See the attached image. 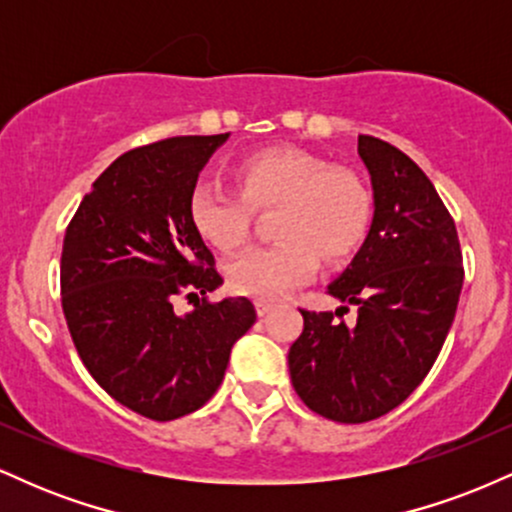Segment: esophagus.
<instances>
[{"mask_svg":"<svg viewBox=\"0 0 512 512\" xmlns=\"http://www.w3.org/2000/svg\"><path fill=\"white\" fill-rule=\"evenodd\" d=\"M255 308H257V315L264 317L267 313H272L274 303H272V301H260V298H257V301H255Z\"/></svg>","mask_w":512,"mask_h":512,"instance_id":"obj_1","label":"esophagus"}]
</instances>
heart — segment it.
<instances>
[{"label":"heart","instance_id":"heart-1","mask_svg":"<svg viewBox=\"0 0 512 512\" xmlns=\"http://www.w3.org/2000/svg\"><path fill=\"white\" fill-rule=\"evenodd\" d=\"M240 195L214 182L192 190L187 214L192 228L231 252L250 238L252 209H276V245L252 248L226 264L231 289L243 296L276 301L315 274L320 255H351L370 219V197L351 170L330 168L296 149H267L238 163Z\"/></svg>","mask_w":512,"mask_h":512}]
</instances>
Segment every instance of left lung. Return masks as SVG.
<instances>
[{
    "mask_svg": "<svg viewBox=\"0 0 512 512\" xmlns=\"http://www.w3.org/2000/svg\"><path fill=\"white\" fill-rule=\"evenodd\" d=\"M373 187V221L361 250L327 286L337 313L301 310L289 349L291 383L305 407L339 424H363L407 399L443 349L462 291L455 221L407 154L358 134ZM357 305V322L333 315Z\"/></svg>",
    "mask_w": 512,
    "mask_h": 512,
    "instance_id": "obj_1",
    "label": "left lung"
}]
</instances>
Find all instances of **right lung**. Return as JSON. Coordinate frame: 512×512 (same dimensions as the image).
<instances>
[{
    "label": "right lung",
    "instance_id": "obj_1",
    "mask_svg": "<svg viewBox=\"0 0 512 512\" xmlns=\"http://www.w3.org/2000/svg\"><path fill=\"white\" fill-rule=\"evenodd\" d=\"M226 134L127 151L81 199L62 245V310L88 373L154 421L192 414L219 390L233 344L255 325L248 298L199 301L223 284L187 204ZM182 290L198 303L172 308Z\"/></svg>",
    "mask_w": 512,
    "mask_h": 512
}]
</instances>
